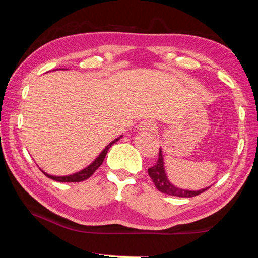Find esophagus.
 <instances>
[{"label": "esophagus", "instance_id": "esophagus-1", "mask_svg": "<svg viewBox=\"0 0 258 258\" xmlns=\"http://www.w3.org/2000/svg\"><path fill=\"white\" fill-rule=\"evenodd\" d=\"M139 130L142 131V132H154L156 130V124L150 119L142 120L141 123L139 124Z\"/></svg>", "mask_w": 258, "mask_h": 258}]
</instances>
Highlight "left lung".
<instances>
[{"label":"left lung","mask_w":258,"mask_h":258,"mask_svg":"<svg viewBox=\"0 0 258 258\" xmlns=\"http://www.w3.org/2000/svg\"><path fill=\"white\" fill-rule=\"evenodd\" d=\"M148 173H149V176L151 177L152 182L155 183L157 189L163 194L169 195V196H175V197H184V198H190L195 197V196H198L203 194L204 191H206L211 186L204 187V189L200 190H186V189H181V187H177L173 184V183L168 180L167 174H166L165 165H164V156L163 151L159 149V157L158 160H157V164L148 169Z\"/></svg>","instance_id":"left-lung-1"}]
</instances>
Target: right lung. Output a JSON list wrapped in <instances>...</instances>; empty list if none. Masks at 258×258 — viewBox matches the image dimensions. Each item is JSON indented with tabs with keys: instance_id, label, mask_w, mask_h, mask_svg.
I'll list each match as a JSON object with an SVG mask.
<instances>
[{
	"instance_id": "add662e5",
	"label": "right lung",
	"mask_w": 258,
	"mask_h": 258,
	"mask_svg": "<svg viewBox=\"0 0 258 258\" xmlns=\"http://www.w3.org/2000/svg\"><path fill=\"white\" fill-rule=\"evenodd\" d=\"M121 138V135L119 138H117L113 140V141H111L110 143H108V145L106 146V148L100 152V155L95 158L92 163H91L89 166H86L85 168H83L82 171L77 172V173H74V174H71V175H66V176H54V175H50V174L45 173L44 171H41L43 172V174H45V176H47L49 178H51V180H54V181H58V182H82V181H85L86 178H89L92 174L97 171V169L100 167V166L102 165L104 158H106V155L108 150L110 149V147L113 145V143H116L118 140Z\"/></svg>"
}]
</instances>
